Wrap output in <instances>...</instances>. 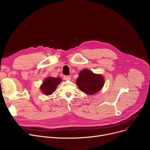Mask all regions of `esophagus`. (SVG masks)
Segmentation results:
<instances>
[{
	"instance_id": "esophagus-1",
	"label": "esophagus",
	"mask_w": 150,
	"mask_h": 150,
	"mask_svg": "<svg viewBox=\"0 0 150 150\" xmlns=\"http://www.w3.org/2000/svg\"><path fill=\"white\" fill-rule=\"evenodd\" d=\"M63 78L64 80H70L71 79V76L70 75H64Z\"/></svg>"
}]
</instances>
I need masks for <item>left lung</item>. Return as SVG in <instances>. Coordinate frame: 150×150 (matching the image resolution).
I'll return each instance as SVG.
<instances>
[{"label":"left lung","instance_id":"8db88e82","mask_svg":"<svg viewBox=\"0 0 150 150\" xmlns=\"http://www.w3.org/2000/svg\"><path fill=\"white\" fill-rule=\"evenodd\" d=\"M76 83L79 89L88 94H94L101 89L104 84L103 77L100 75L94 74L87 69L82 70Z\"/></svg>","mask_w":150,"mask_h":150}]
</instances>
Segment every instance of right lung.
<instances>
[{
    "instance_id": "1",
    "label": "right lung",
    "mask_w": 150,
    "mask_h": 150,
    "mask_svg": "<svg viewBox=\"0 0 150 150\" xmlns=\"http://www.w3.org/2000/svg\"><path fill=\"white\" fill-rule=\"evenodd\" d=\"M61 82L60 78L48 77L43 81L40 87L41 91L46 95H50L56 90L58 84Z\"/></svg>"
}]
</instances>
